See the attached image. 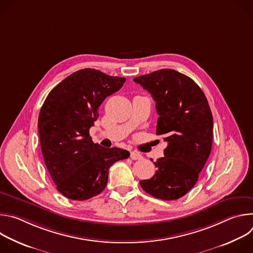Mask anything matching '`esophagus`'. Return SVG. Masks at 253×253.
Listing matches in <instances>:
<instances>
[{
	"label": "esophagus",
	"instance_id": "esophagus-1",
	"mask_svg": "<svg viewBox=\"0 0 253 253\" xmlns=\"http://www.w3.org/2000/svg\"><path fill=\"white\" fill-rule=\"evenodd\" d=\"M130 158L132 160H139V159H142V155L137 151H132L130 153Z\"/></svg>",
	"mask_w": 253,
	"mask_h": 253
}]
</instances>
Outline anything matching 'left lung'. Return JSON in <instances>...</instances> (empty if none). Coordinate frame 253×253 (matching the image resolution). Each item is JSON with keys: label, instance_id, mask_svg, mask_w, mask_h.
I'll return each mask as SVG.
<instances>
[{"label": "left lung", "instance_id": "8db88e82", "mask_svg": "<svg viewBox=\"0 0 253 253\" xmlns=\"http://www.w3.org/2000/svg\"><path fill=\"white\" fill-rule=\"evenodd\" d=\"M134 82L156 102V134L167 142L164 157L153 162L154 176L141 180L140 185L156 198L178 199L195 185L211 152L213 118L207 99L191 78L172 69L136 77Z\"/></svg>", "mask_w": 253, "mask_h": 253}]
</instances>
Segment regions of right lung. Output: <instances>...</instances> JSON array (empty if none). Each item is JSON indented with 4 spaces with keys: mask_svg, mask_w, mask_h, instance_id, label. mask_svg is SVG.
Here are the masks:
<instances>
[{
    "mask_svg": "<svg viewBox=\"0 0 253 253\" xmlns=\"http://www.w3.org/2000/svg\"><path fill=\"white\" fill-rule=\"evenodd\" d=\"M125 81L82 69L59 83L41 108L38 129L44 161L57 190L69 199L82 201L100 194L109 168L130 156L124 149L101 147L89 134L102 102Z\"/></svg>",
    "mask_w": 253,
    "mask_h": 253,
    "instance_id": "obj_1",
    "label": "right lung"
}]
</instances>
